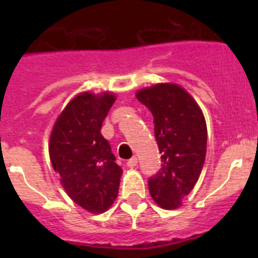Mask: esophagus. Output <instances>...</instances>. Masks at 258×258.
<instances>
[{
	"instance_id": "esophagus-1",
	"label": "esophagus",
	"mask_w": 258,
	"mask_h": 258,
	"mask_svg": "<svg viewBox=\"0 0 258 258\" xmlns=\"http://www.w3.org/2000/svg\"><path fill=\"white\" fill-rule=\"evenodd\" d=\"M137 164H138V159L137 157H132V159H129L126 161V166H129V168H134V166H137Z\"/></svg>"
}]
</instances>
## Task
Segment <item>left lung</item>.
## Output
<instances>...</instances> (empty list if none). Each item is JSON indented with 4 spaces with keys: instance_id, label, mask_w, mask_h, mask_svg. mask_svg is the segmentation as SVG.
I'll use <instances>...</instances> for the list:
<instances>
[{
    "instance_id": "left-lung-1",
    "label": "left lung",
    "mask_w": 258,
    "mask_h": 258,
    "mask_svg": "<svg viewBox=\"0 0 258 258\" xmlns=\"http://www.w3.org/2000/svg\"><path fill=\"white\" fill-rule=\"evenodd\" d=\"M154 116L161 168L149 178L152 199L164 209L181 207L206 161L207 125L202 109L181 86L157 84L137 93Z\"/></svg>"
}]
</instances>
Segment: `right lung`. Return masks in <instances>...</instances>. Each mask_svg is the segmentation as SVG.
Returning a JSON list of instances; mask_svg holds the SVG:
<instances>
[{"label":"right lung","mask_w":258,"mask_h":258,"mask_svg":"<svg viewBox=\"0 0 258 258\" xmlns=\"http://www.w3.org/2000/svg\"><path fill=\"white\" fill-rule=\"evenodd\" d=\"M113 102L115 95L108 93L77 95L63 109L50 136V160L66 192L92 213L112 206L122 174L108 141L101 134Z\"/></svg>","instance_id":"obj_1"}]
</instances>
